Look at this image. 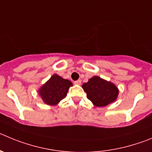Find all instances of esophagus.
<instances>
[{
    "instance_id": "1",
    "label": "esophagus",
    "mask_w": 152,
    "mask_h": 152,
    "mask_svg": "<svg viewBox=\"0 0 152 152\" xmlns=\"http://www.w3.org/2000/svg\"><path fill=\"white\" fill-rule=\"evenodd\" d=\"M74 83H75V85H80V84H81V80H76V81L74 82Z\"/></svg>"
}]
</instances>
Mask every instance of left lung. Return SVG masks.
Masks as SVG:
<instances>
[{
    "mask_svg": "<svg viewBox=\"0 0 152 152\" xmlns=\"http://www.w3.org/2000/svg\"><path fill=\"white\" fill-rule=\"evenodd\" d=\"M82 88L87 93V97L96 107H104L117 99L119 90L115 83L93 76L88 82L83 83Z\"/></svg>",
    "mask_w": 152,
    "mask_h": 152,
    "instance_id": "left-lung-1",
    "label": "left lung"
}]
</instances>
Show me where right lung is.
<instances>
[{
  "label": "right lung",
  "instance_id": "right-lung-1",
  "mask_svg": "<svg viewBox=\"0 0 152 152\" xmlns=\"http://www.w3.org/2000/svg\"><path fill=\"white\" fill-rule=\"evenodd\" d=\"M72 86L73 84L70 80L55 74L39 88L38 94L45 104L56 105L66 96Z\"/></svg>",
  "mask_w": 152,
  "mask_h": 152
}]
</instances>
